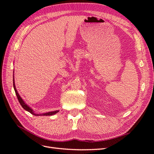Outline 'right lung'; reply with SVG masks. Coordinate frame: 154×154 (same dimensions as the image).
Masks as SVG:
<instances>
[{"label": "right lung", "mask_w": 154, "mask_h": 154, "mask_svg": "<svg viewBox=\"0 0 154 154\" xmlns=\"http://www.w3.org/2000/svg\"><path fill=\"white\" fill-rule=\"evenodd\" d=\"M13 87H14V90H15V94L17 96V98H18V101H19L20 104L21 105V106H22V108L24 109V110L28 111L29 112H30L31 114H33L35 116H53V115H54L55 114L58 113L59 110H54V111H52V112H45V113H42V114H36L35 112V111L32 110L31 107L27 105L26 102L24 101V100H23L22 97H20V96L19 95V94H18V92H17V88H16V87H15V80H14V74H13Z\"/></svg>", "instance_id": "obj_1"}]
</instances>
